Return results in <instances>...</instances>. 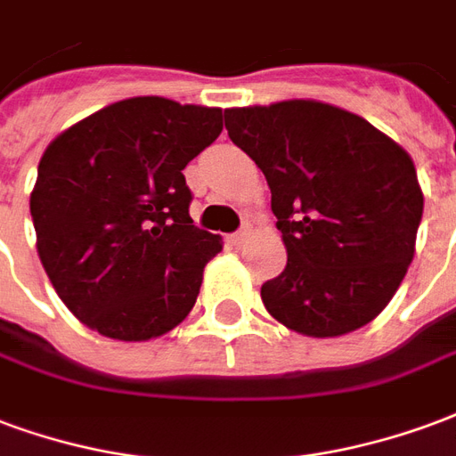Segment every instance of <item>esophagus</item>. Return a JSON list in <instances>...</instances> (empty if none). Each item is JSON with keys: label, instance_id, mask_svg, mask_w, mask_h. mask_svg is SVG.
Segmentation results:
<instances>
[{"label": "esophagus", "instance_id": "obj_1", "mask_svg": "<svg viewBox=\"0 0 456 456\" xmlns=\"http://www.w3.org/2000/svg\"><path fill=\"white\" fill-rule=\"evenodd\" d=\"M248 238H250V225H242L240 231L232 232V235H231V238H228V240H231V245H235V248H240L242 242L248 240Z\"/></svg>", "mask_w": 456, "mask_h": 456}]
</instances>
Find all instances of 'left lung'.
Here are the masks:
<instances>
[{
  "label": "left lung",
  "instance_id": "1",
  "mask_svg": "<svg viewBox=\"0 0 456 456\" xmlns=\"http://www.w3.org/2000/svg\"><path fill=\"white\" fill-rule=\"evenodd\" d=\"M225 128L267 179L287 248L284 272L262 284L269 315L308 338L371 323L415 255L423 189L411 155L314 99L225 109Z\"/></svg>",
  "mask_w": 456,
  "mask_h": 456
}]
</instances>
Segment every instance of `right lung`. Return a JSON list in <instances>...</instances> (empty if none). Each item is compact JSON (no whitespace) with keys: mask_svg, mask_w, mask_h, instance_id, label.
I'll return each mask as SVG.
<instances>
[{"mask_svg":"<svg viewBox=\"0 0 456 456\" xmlns=\"http://www.w3.org/2000/svg\"><path fill=\"white\" fill-rule=\"evenodd\" d=\"M221 131V109L133 96L45 148L31 191L36 248L60 301L87 328L142 342L194 308L224 242L191 221L182 169Z\"/></svg>","mask_w":456,"mask_h":456,"instance_id":"obj_1","label":"right lung"}]
</instances>
